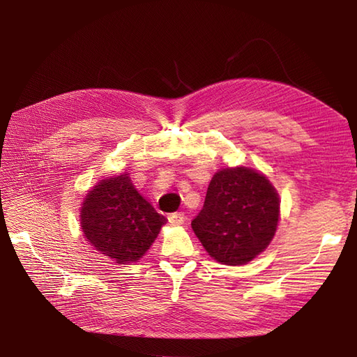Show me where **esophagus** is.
Masks as SVG:
<instances>
[{
  "label": "esophagus",
  "mask_w": 357,
  "mask_h": 357,
  "mask_svg": "<svg viewBox=\"0 0 357 357\" xmlns=\"http://www.w3.org/2000/svg\"><path fill=\"white\" fill-rule=\"evenodd\" d=\"M169 221H170L172 226H182V224L185 222L184 212H175V213H172V215L169 217Z\"/></svg>",
  "instance_id": "34e87169"
}]
</instances>
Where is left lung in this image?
I'll return each instance as SVG.
<instances>
[{"label":"left lung","instance_id":"left-lung-1","mask_svg":"<svg viewBox=\"0 0 357 357\" xmlns=\"http://www.w3.org/2000/svg\"><path fill=\"white\" fill-rule=\"evenodd\" d=\"M278 221V191L263 173L241 166L212 176L191 227L213 260L241 266L268 248Z\"/></svg>","mask_w":357,"mask_h":357}]
</instances>
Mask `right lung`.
<instances>
[{
  "instance_id": "1",
  "label": "right lung",
  "mask_w": 357,
  "mask_h": 357,
  "mask_svg": "<svg viewBox=\"0 0 357 357\" xmlns=\"http://www.w3.org/2000/svg\"><path fill=\"white\" fill-rule=\"evenodd\" d=\"M166 221L135 188L127 172L101 179L80 208L85 239L118 264L144 257Z\"/></svg>"
}]
</instances>
